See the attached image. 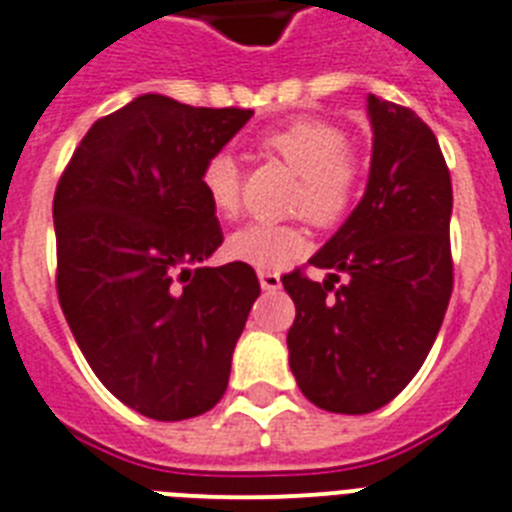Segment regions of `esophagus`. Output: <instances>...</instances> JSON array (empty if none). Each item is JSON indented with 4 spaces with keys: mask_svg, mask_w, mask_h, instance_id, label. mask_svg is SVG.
I'll return each instance as SVG.
<instances>
[{
    "mask_svg": "<svg viewBox=\"0 0 512 512\" xmlns=\"http://www.w3.org/2000/svg\"><path fill=\"white\" fill-rule=\"evenodd\" d=\"M257 278H260V286H263V291H278L281 289V276L278 273H270V270H260L257 273Z\"/></svg>",
    "mask_w": 512,
    "mask_h": 512,
    "instance_id": "obj_1",
    "label": "esophagus"
}]
</instances>
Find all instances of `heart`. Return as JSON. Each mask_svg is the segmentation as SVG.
<instances>
[{
	"mask_svg": "<svg viewBox=\"0 0 512 512\" xmlns=\"http://www.w3.org/2000/svg\"><path fill=\"white\" fill-rule=\"evenodd\" d=\"M265 150L299 174L296 208L317 226H336L349 216L359 192V163L349 153V137L322 119H294L263 137ZM200 184L218 216H236L242 203V174L234 156L221 150L205 161ZM307 249V234L296 223L255 221L229 236L231 260L252 268L276 270Z\"/></svg>",
	"mask_w": 512,
	"mask_h": 512,
	"instance_id": "1",
	"label": "heart"
}]
</instances>
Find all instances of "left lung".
Returning <instances> with one entry per match:
<instances>
[{"mask_svg":"<svg viewBox=\"0 0 512 512\" xmlns=\"http://www.w3.org/2000/svg\"><path fill=\"white\" fill-rule=\"evenodd\" d=\"M367 114L375 137L362 203L309 260L328 278L283 276L296 307L291 372L309 401L333 414H369L409 385L453 291V187L435 132L372 93Z\"/></svg>","mask_w":512,"mask_h":512,"instance_id":"8db88e82","label":"left lung"}]
</instances>
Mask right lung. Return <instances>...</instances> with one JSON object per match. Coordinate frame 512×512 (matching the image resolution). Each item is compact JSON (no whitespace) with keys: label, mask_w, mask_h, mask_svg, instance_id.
<instances>
[{"label":"right lung","mask_w":512,"mask_h":512,"mask_svg":"<svg viewBox=\"0 0 512 512\" xmlns=\"http://www.w3.org/2000/svg\"><path fill=\"white\" fill-rule=\"evenodd\" d=\"M255 111L145 93L98 119L54 192L57 294L98 380L137 414L179 422L226 393L260 296L244 263L208 268L223 242L200 184Z\"/></svg>","instance_id":"1"}]
</instances>
